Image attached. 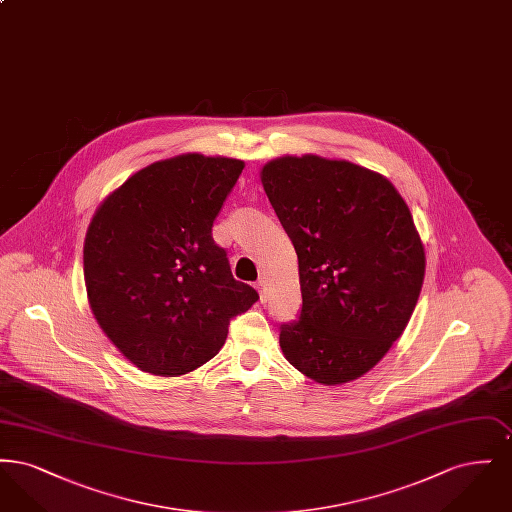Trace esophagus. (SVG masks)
Returning a JSON list of instances; mask_svg holds the SVG:
<instances>
[{"mask_svg":"<svg viewBox=\"0 0 512 512\" xmlns=\"http://www.w3.org/2000/svg\"><path fill=\"white\" fill-rule=\"evenodd\" d=\"M257 290L261 293V301L265 303V301H267L268 293L267 280H265V278H259V280H257Z\"/></svg>","mask_w":512,"mask_h":512,"instance_id":"1","label":"esophagus"}]
</instances>
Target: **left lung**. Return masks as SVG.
<instances>
[{
    "label": "left lung",
    "instance_id": "1",
    "mask_svg": "<svg viewBox=\"0 0 512 512\" xmlns=\"http://www.w3.org/2000/svg\"><path fill=\"white\" fill-rule=\"evenodd\" d=\"M261 180L295 247L303 297L280 347L318 384L355 380L403 334L422 290L411 211L388 178L349 161L280 157Z\"/></svg>",
    "mask_w": 512,
    "mask_h": 512
}]
</instances>
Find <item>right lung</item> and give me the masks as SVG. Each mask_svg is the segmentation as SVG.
<instances>
[{
	"label": "right lung",
	"mask_w": 512,
	"mask_h": 512,
	"mask_svg": "<svg viewBox=\"0 0 512 512\" xmlns=\"http://www.w3.org/2000/svg\"><path fill=\"white\" fill-rule=\"evenodd\" d=\"M244 171L228 157L153 163L109 195L84 242V280L101 330L122 355L159 376L217 355L230 320L257 299L232 276L213 222Z\"/></svg>",
	"instance_id": "right-lung-1"
}]
</instances>
